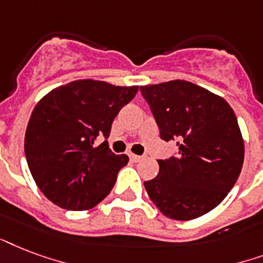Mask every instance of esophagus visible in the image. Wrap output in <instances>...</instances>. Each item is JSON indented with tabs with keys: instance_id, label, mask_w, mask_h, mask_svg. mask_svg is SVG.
Returning a JSON list of instances; mask_svg holds the SVG:
<instances>
[{
	"instance_id": "34e87169",
	"label": "esophagus",
	"mask_w": 263,
	"mask_h": 263,
	"mask_svg": "<svg viewBox=\"0 0 263 263\" xmlns=\"http://www.w3.org/2000/svg\"><path fill=\"white\" fill-rule=\"evenodd\" d=\"M130 159L133 160V162H140V160L142 159V156H140V155H134V154H129Z\"/></svg>"
}]
</instances>
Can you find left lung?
Instances as JSON below:
<instances>
[{
    "label": "left lung",
    "instance_id": "1",
    "mask_svg": "<svg viewBox=\"0 0 263 263\" xmlns=\"http://www.w3.org/2000/svg\"><path fill=\"white\" fill-rule=\"evenodd\" d=\"M160 138L178 140V154L158 160L159 174L145 181L148 196L167 218L189 221L215 209L239 178L244 140L231 105L188 81L140 87Z\"/></svg>",
    "mask_w": 263,
    "mask_h": 263
}]
</instances>
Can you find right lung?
<instances>
[{
  "label": "right lung",
  "instance_id": "obj_1",
  "mask_svg": "<svg viewBox=\"0 0 263 263\" xmlns=\"http://www.w3.org/2000/svg\"><path fill=\"white\" fill-rule=\"evenodd\" d=\"M138 86H115L79 79L49 91L36 103L24 136L31 176L49 200L82 211L95 207L112 189L118 172L127 164L108 142L111 125Z\"/></svg>",
  "mask_w": 263,
  "mask_h": 263
}]
</instances>
